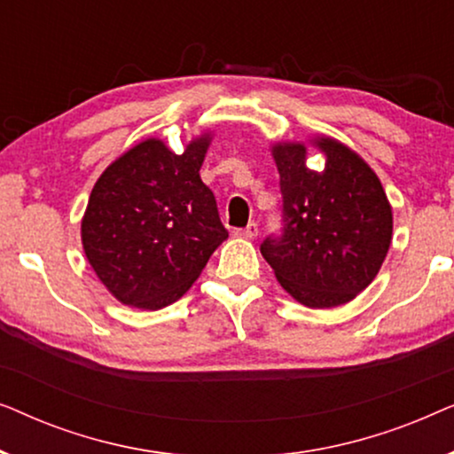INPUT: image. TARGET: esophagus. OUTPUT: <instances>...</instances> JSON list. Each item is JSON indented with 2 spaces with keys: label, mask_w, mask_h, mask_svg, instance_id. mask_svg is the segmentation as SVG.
<instances>
[{
  "label": "esophagus",
  "mask_w": 454,
  "mask_h": 454,
  "mask_svg": "<svg viewBox=\"0 0 454 454\" xmlns=\"http://www.w3.org/2000/svg\"><path fill=\"white\" fill-rule=\"evenodd\" d=\"M235 235H239V238H246V239L256 238V235H258V223H254V221L247 223L244 229H238V231H235Z\"/></svg>",
  "instance_id": "1"
}]
</instances>
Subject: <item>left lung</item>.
Returning <instances> with one entry per match:
<instances>
[{"instance_id": "1", "label": "left lung", "mask_w": 454, "mask_h": 454, "mask_svg": "<svg viewBox=\"0 0 454 454\" xmlns=\"http://www.w3.org/2000/svg\"><path fill=\"white\" fill-rule=\"evenodd\" d=\"M316 146L326 154L322 171L308 169L303 145L272 148L283 227L260 252L297 301L334 308L374 281L393 238V210L364 159L333 138Z\"/></svg>"}]
</instances>
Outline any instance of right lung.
Instances as JSON below:
<instances>
[{"label": "right lung", "mask_w": 454, "mask_h": 454, "mask_svg": "<svg viewBox=\"0 0 454 454\" xmlns=\"http://www.w3.org/2000/svg\"><path fill=\"white\" fill-rule=\"evenodd\" d=\"M208 136L182 154L145 140L111 163L90 192L82 246L101 283L126 306L160 309L200 277L227 229L202 184Z\"/></svg>", "instance_id": "add662e5"}]
</instances>
